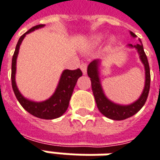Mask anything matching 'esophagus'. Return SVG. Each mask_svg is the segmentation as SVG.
Wrapping results in <instances>:
<instances>
[{
  "mask_svg": "<svg viewBox=\"0 0 160 160\" xmlns=\"http://www.w3.org/2000/svg\"><path fill=\"white\" fill-rule=\"evenodd\" d=\"M87 67H88V64L86 63H83L80 64V70L82 71V73L84 75L87 73Z\"/></svg>",
  "mask_w": 160,
  "mask_h": 160,
  "instance_id": "1",
  "label": "esophagus"
}]
</instances>
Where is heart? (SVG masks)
I'll return each mask as SVG.
<instances>
[{
    "label": "heart",
    "mask_w": 160,
    "mask_h": 160,
    "mask_svg": "<svg viewBox=\"0 0 160 160\" xmlns=\"http://www.w3.org/2000/svg\"><path fill=\"white\" fill-rule=\"evenodd\" d=\"M105 38V35L103 33H97L95 35H93L90 38V45L93 46V47H96V46H98L100 45L101 43L102 42V41L104 40ZM116 38L115 37H112L109 41V46H112L116 43Z\"/></svg>",
    "instance_id": "obj_1"
}]
</instances>
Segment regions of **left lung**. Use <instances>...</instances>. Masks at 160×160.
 <instances>
[{"instance_id":"obj_1","label":"left lung","mask_w":160,"mask_h":160,"mask_svg":"<svg viewBox=\"0 0 160 160\" xmlns=\"http://www.w3.org/2000/svg\"><path fill=\"white\" fill-rule=\"evenodd\" d=\"M130 35L133 38H136L134 32H130ZM139 43L132 45L128 44V48H135L139 55L141 62L144 66L145 71V82H144V88L139 98L132 103L129 104H119L111 101L108 98L102 89L101 80H100V65L101 61L99 59H96L92 61L88 66V75L91 80V86H92V91L94 94V97L97 102V105L98 110L102 115L105 117L113 119V120H123L126 118H130L135 113L140 111L142 107L144 105L147 97L150 91V84H151V74H150V66L148 63V59L146 57L142 43L139 39Z\"/></svg>"}]
</instances>
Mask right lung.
<instances>
[{
	"instance_id": "add662e5",
	"label": "right lung",
	"mask_w": 160,
	"mask_h": 160,
	"mask_svg": "<svg viewBox=\"0 0 160 160\" xmlns=\"http://www.w3.org/2000/svg\"><path fill=\"white\" fill-rule=\"evenodd\" d=\"M45 25H38L33 26L28 30L25 33L21 36L16 46L14 55L12 58V64H11V83L12 88L17 97L18 101L20 102L22 107L26 112L35 116L39 118L43 119H54L59 118L66 112L69 106V102L74 87L77 83L78 79L82 76V72L80 69L77 70H63L61 77L58 81V87L56 88L53 95L48 99L42 102H34L27 99L18 88L16 83V72H17V59L19 52V48L23 40L25 39L26 34L30 33L34 30L44 27Z\"/></svg>"
}]
</instances>
